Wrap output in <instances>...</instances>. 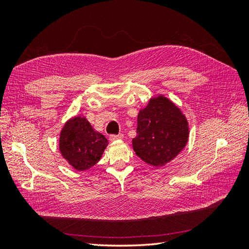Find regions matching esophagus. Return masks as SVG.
Here are the masks:
<instances>
[{
  "label": "esophagus",
  "mask_w": 249,
  "mask_h": 249,
  "mask_svg": "<svg viewBox=\"0 0 249 249\" xmlns=\"http://www.w3.org/2000/svg\"><path fill=\"white\" fill-rule=\"evenodd\" d=\"M123 138H124V134H118V135L112 134L109 136V139L111 141H115V140H119V139H123Z\"/></svg>",
  "instance_id": "1"
}]
</instances>
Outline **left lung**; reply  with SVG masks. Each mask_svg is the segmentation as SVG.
<instances>
[{
	"label": "left lung",
	"instance_id": "1",
	"mask_svg": "<svg viewBox=\"0 0 249 249\" xmlns=\"http://www.w3.org/2000/svg\"><path fill=\"white\" fill-rule=\"evenodd\" d=\"M188 134L183 113L166 97L158 96L139 112L134 152L144 162L163 166L185 147Z\"/></svg>",
	"mask_w": 249,
	"mask_h": 249
}]
</instances>
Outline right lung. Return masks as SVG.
Returning <instances> with one entry per match:
<instances>
[{
    "label": "right lung",
    "mask_w": 249,
    "mask_h": 249,
    "mask_svg": "<svg viewBox=\"0 0 249 249\" xmlns=\"http://www.w3.org/2000/svg\"><path fill=\"white\" fill-rule=\"evenodd\" d=\"M107 144V138L94 131L88 120L80 116L67 122L59 141L64 159L81 171L92 167L101 159Z\"/></svg>",
    "instance_id": "add662e5"
}]
</instances>
